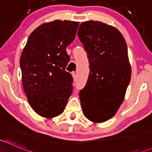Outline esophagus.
<instances>
[{"mask_svg":"<svg viewBox=\"0 0 152 152\" xmlns=\"http://www.w3.org/2000/svg\"><path fill=\"white\" fill-rule=\"evenodd\" d=\"M72 76H73V79H74V80H76V72H73V73H72Z\"/></svg>","mask_w":152,"mask_h":152,"instance_id":"esophagus-1","label":"esophagus"}]
</instances>
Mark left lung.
I'll list each match as a JSON object with an SVG mask.
<instances>
[{"instance_id":"obj_1","label":"left lung","mask_w":152,"mask_h":152,"mask_svg":"<svg viewBox=\"0 0 152 152\" xmlns=\"http://www.w3.org/2000/svg\"><path fill=\"white\" fill-rule=\"evenodd\" d=\"M78 37L87 53L90 74L79 93L84 115L95 124L113 118L123 103L131 79V65L123 35L115 27L90 20Z\"/></svg>"}]
</instances>
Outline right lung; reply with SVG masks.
Instances as JSON below:
<instances>
[{
	"instance_id": "add662e5",
	"label": "right lung",
	"mask_w": 152,
	"mask_h": 152,
	"mask_svg": "<svg viewBox=\"0 0 152 152\" xmlns=\"http://www.w3.org/2000/svg\"><path fill=\"white\" fill-rule=\"evenodd\" d=\"M75 21L45 23L29 35L20 56L22 84L34 112L46 118L63 113L72 93L73 78L65 70L70 56L66 48L76 37Z\"/></svg>"
}]
</instances>
